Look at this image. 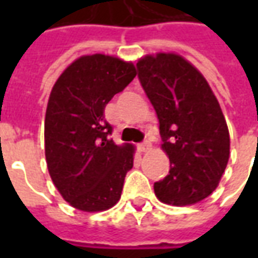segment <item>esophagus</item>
<instances>
[{"instance_id": "34e87169", "label": "esophagus", "mask_w": 258, "mask_h": 258, "mask_svg": "<svg viewBox=\"0 0 258 258\" xmlns=\"http://www.w3.org/2000/svg\"><path fill=\"white\" fill-rule=\"evenodd\" d=\"M149 149H151V144L148 141H145V142H142V144L138 145V151L140 152H148Z\"/></svg>"}]
</instances>
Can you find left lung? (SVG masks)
I'll return each instance as SVG.
<instances>
[{
	"label": "left lung",
	"mask_w": 258,
	"mask_h": 258,
	"mask_svg": "<svg viewBox=\"0 0 258 258\" xmlns=\"http://www.w3.org/2000/svg\"><path fill=\"white\" fill-rule=\"evenodd\" d=\"M137 69L170 159V171L155 182V194L167 205L198 203L216 189L229 159L220 103L199 70L179 55H148Z\"/></svg>",
	"instance_id": "left-lung-1"
}]
</instances>
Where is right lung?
<instances>
[{"label":"right lung","mask_w":258,"mask_h":258,"mask_svg":"<svg viewBox=\"0 0 258 258\" xmlns=\"http://www.w3.org/2000/svg\"><path fill=\"white\" fill-rule=\"evenodd\" d=\"M135 76L133 63L95 53L74 60L51 91L44 125L48 171L79 210H107L121 196L134 148L109 138L113 128L103 112Z\"/></svg>","instance_id":"obj_1"}]
</instances>
